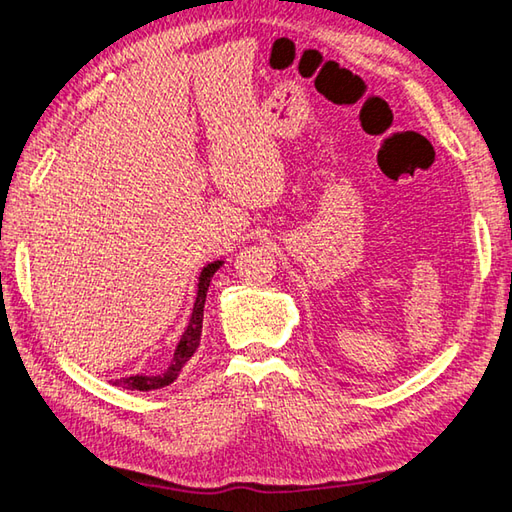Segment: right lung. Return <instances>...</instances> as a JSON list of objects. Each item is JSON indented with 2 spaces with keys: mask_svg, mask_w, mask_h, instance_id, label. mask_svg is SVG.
<instances>
[{
  "mask_svg": "<svg viewBox=\"0 0 512 512\" xmlns=\"http://www.w3.org/2000/svg\"><path fill=\"white\" fill-rule=\"evenodd\" d=\"M221 259L219 262H212L208 266H203V271L199 275V284H197V300H194L192 306V315H190V322L188 327H185L183 336L179 340V345H176L174 356L170 360V365H167L165 371L161 374H154V376H145V374H136V376H127V378H116L114 385L123 387V389H138V392H150V389H161L167 387L170 383H174L176 378H179L181 369L185 367V362H188L194 351H197L199 342H201V329H203V304H206V295H208V286L212 282V275H215L219 268H221Z\"/></svg>",
  "mask_w": 512,
  "mask_h": 512,
  "instance_id": "add662e5",
  "label": "right lung"
}]
</instances>
